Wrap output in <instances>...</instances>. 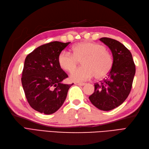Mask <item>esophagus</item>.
Instances as JSON below:
<instances>
[{
	"label": "esophagus",
	"instance_id": "obj_1",
	"mask_svg": "<svg viewBox=\"0 0 149 149\" xmlns=\"http://www.w3.org/2000/svg\"><path fill=\"white\" fill-rule=\"evenodd\" d=\"M75 84L79 85V86H84V85H85V83H75Z\"/></svg>",
	"mask_w": 149,
	"mask_h": 149
}]
</instances>
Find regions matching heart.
<instances>
[{
  "label": "heart",
  "instance_id": "b5f03b06",
  "mask_svg": "<svg viewBox=\"0 0 149 149\" xmlns=\"http://www.w3.org/2000/svg\"><path fill=\"white\" fill-rule=\"evenodd\" d=\"M72 54L62 51L58 56V63L65 71L71 72L81 61V68L72 72L70 79L72 81H86L93 77L100 79L109 74L113 66V59L106 51V47L95 42H83L72 48Z\"/></svg>",
  "mask_w": 149,
  "mask_h": 149
}]
</instances>
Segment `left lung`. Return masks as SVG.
Returning <instances> with one entry per match:
<instances>
[{"label":"left lung","mask_w":149,"mask_h":149,"mask_svg":"<svg viewBox=\"0 0 149 149\" xmlns=\"http://www.w3.org/2000/svg\"><path fill=\"white\" fill-rule=\"evenodd\" d=\"M100 40L111 51L113 66L106 78L94 84V92L89 99L98 109L110 111L121 105L127 98L136 68L131 52L122 43L109 38H101Z\"/></svg>","instance_id":"1"}]
</instances>
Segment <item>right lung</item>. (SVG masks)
I'll list each match as a JSON object with an SVG mask.
<instances>
[{
	"label": "right lung",
	"instance_id": "1",
	"mask_svg": "<svg viewBox=\"0 0 149 149\" xmlns=\"http://www.w3.org/2000/svg\"><path fill=\"white\" fill-rule=\"evenodd\" d=\"M70 43L52 42L41 45L25 59L22 84L26 99L34 110L45 115L57 111L72 84L62 81L68 77L58 63V56Z\"/></svg>",
	"mask_w": 149,
	"mask_h": 149
}]
</instances>
